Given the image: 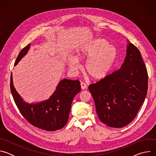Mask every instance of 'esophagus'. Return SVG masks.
<instances>
[{"label":"esophagus","mask_w":156,"mask_h":156,"mask_svg":"<svg viewBox=\"0 0 156 156\" xmlns=\"http://www.w3.org/2000/svg\"><path fill=\"white\" fill-rule=\"evenodd\" d=\"M80 84H81V87L82 90H85V89L87 87L86 84L83 82H81Z\"/></svg>","instance_id":"1"}]
</instances>
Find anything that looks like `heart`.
<instances>
[{"label":"heart","instance_id":"heart-1","mask_svg":"<svg viewBox=\"0 0 156 156\" xmlns=\"http://www.w3.org/2000/svg\"><path fill=\"white\" fill-rule=\"evenodd\" d=\"M117 56L116 49L105 39L98 37L86 43L78 51L76 57L68 59L70 68L76 70L80 67L78 59L84 60L86 72L94 79L106 76L112 69Z\"/></svg>","mask_w":156,"mask_h":156}]
</instances>
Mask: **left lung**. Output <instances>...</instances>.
I'll return each mask as SVG.
<instances>
[{
  "label": "left lung",
  "instance_id": "left-lung-1",
  "mask_svg": "<svg viewBox=\"0 0 156 156\" xmlns=\"http://www.w3.org/2000/svg\"><path fill=\"white\" fill-rule=\"evenodd\" d=\"M148 75L138 48L129 42L119 70L89 86L100 120L122 128L134 119L147 91Z\"/></svg>",
  "mask_w": 156,
  "mask_h": 156
}]
</instances>
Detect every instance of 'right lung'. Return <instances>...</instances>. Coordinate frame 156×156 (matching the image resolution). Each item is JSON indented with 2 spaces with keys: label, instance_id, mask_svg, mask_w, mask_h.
<instances>
[{
  "label": "right lung",
  "instance_id": "add662e5",
  "mask_svg": "<svg viewBox=\"0 0 156 156\" xmlns=\"http://www.w3.org/2000/svg\"><path fill=\"white\" fill-rule=\"evenodd\" d=\"M30 45L29 44L21 49L15 65L27 54ZM10 90L20 113L30 123L44 130L54 131L62 128L67 123L72 101L81 91V86L78 80L63 79L60 81L56 90L48 100L37 104H28L16 91L11 74Z\"/></svg>",
  "mask_w": 156,
  "mask_h": 156
}]
</instances>
